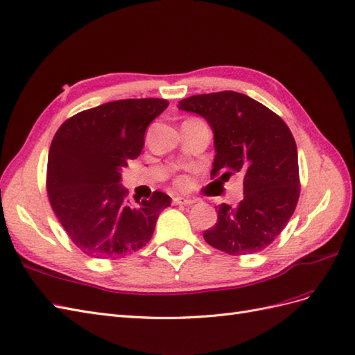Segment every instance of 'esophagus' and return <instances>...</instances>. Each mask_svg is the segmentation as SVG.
I'll list each match as a JSON object with an SVG mask.
<instances>
[{
	"label": "esophagus",
	"instance_id": "esophagus-1",
	"mask_svg": "<svg viewBox=\"0 0 355 355\" xmlns=\"http://www.w3.org/2000/svg\"><path fill=\"white\" fill-rule=\"evenodd\" d=\"M172 202H174L175 205H191L193 204V199H189V198H181V196H175L174 199H172Z\"/></svg>",
	"mask_w": 355,
	"mask_h": 355
}]
</instances>
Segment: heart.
<instances>
[{"mask_svg":"<svg viewBox=\"0 0 355 355\" xmlns=\"http://www.w3.org/2000/svg\"><path fill=\"white\" fill-rule=\"evenodd\" d=\"M186 184H187V183H186L184 178H180V180H178V186L183 187V186H186Z\"/></svg>","mask_w":355,"mask_h":355,"instance_id":"1","label":"heart"}]
</instances>
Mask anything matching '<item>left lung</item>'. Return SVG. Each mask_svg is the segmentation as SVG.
Here are the masks:
<instances>
[{
  "mask_svg": "<svg viewBox=\"0 0 355 355\" xmlns=\"http://www.w3.org/2000/svg\"><path fill=\"white\" fill-rule=\"evenodd\" d=\"M178 108L204 117L214 132L211 178H244V199L238 207H216L217 223L204 239L232 256L265 250L286 227L300 195L297 147L288 126L234 90L181 99Z\"/></svg>",
  "mask_w": 355,
  "mask_h": 355,
  "instance_id": "8db88e82",
  "label": "left lung"
}]
</instances>
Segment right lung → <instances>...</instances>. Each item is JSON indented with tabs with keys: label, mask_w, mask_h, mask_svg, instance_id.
I'll return each mask as SVG.
<instances>
[{
	"label": "right lung",
	"mask_w": 355,
	"mask_h": 355,
	"mask_svg": "<svg viewBox=\"0 0 355 355\" xmlns=\"http://www.w3.org/2000/svg\"><path fill=\"white\" fill-rule=\"evenodd\" d=\"M168 107L166 99H120L65 120L47 159L50 205L69 239L85 254L117 259L143 248L171 198L126 200L120 171L144 147L147 126Z\"/></svg>",
	"instance_id": "obj_1"
}]
</instances>
